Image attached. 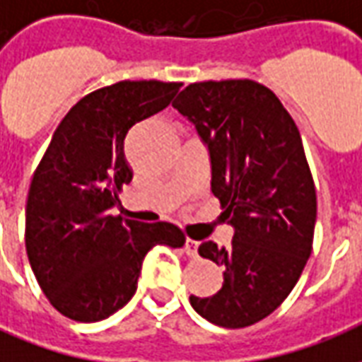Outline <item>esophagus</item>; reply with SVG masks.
<instances>
[{
    "label": "esophagus",
    "instance_id": "esophagus-1",
    "mask_svg": "<svg viewBox=\"0 0 362 362\" xmlns=\"http://www.w3.org/2000/svg\"><path fill=\"white\" fill-rule=\"evenodd\" d=\"M197 246H199V243H197V240H194V238H186L184 250H186V254H188L189 258H196L197 256Z\"/></svg>",
    "mask_w": 362,
    "mask_h": 362
}]
</instances>
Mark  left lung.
<instances>
[{
	"label": "left lung",
	"mask_w": 362,
	"mask_h": 362,
	"mask_svg": "<svg viewBox=\"0 0 362 362\" xmlns=\"http://www.w3.org/2000/svg\"><path fill=\"white\" fill-rule=\"evenodd\" d=\"M173 106L196 126L211 158V192L235 228L230 246L199 244L225 266L213 296H189L221 327L269 316L293 291L310 258L316 188L295 119L277 96L250 79L192 83Z\"/></svg>",
	"instance_id": "obj_1"
}]
</instances>
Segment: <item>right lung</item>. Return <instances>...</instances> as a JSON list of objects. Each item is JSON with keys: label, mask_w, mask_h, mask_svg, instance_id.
I'll list each match as a JSON object with an SVG mask.
<instances>
[{"label": "right lung", "mask_w": 362, "mask_h": 362, "mask_svg": "<svg viewBox=\"0 0 362 362\" xmlns=\"http://www.w3.org/2000/svg\"><path fill=\"white\" fill-rule=\"evenodd\" d=\"M182 83L119 81L83 96L36 166L25 219L30 267L50 304L75 322H98L135 295L145 254L186 236L173 223L114 217L132 168L124 139L137 122L165 110Z\"/></svg>", "instance_id": "obj_1"}]
</instances>
